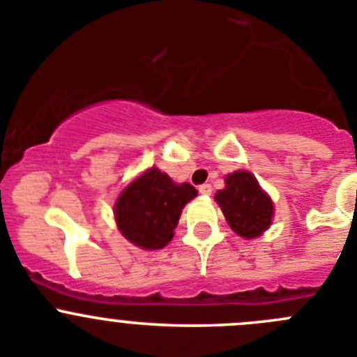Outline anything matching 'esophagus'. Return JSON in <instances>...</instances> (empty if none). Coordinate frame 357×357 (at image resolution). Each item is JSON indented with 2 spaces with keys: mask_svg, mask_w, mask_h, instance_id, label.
I'll return each instance as SVG.
<instances>
[{
  "mask_svg": "<svg viewBox=\"0 0 357 357\" xmlns=\"http://www.w3.org/2000/svg\"><path fill=\"white\" fill-rule=\"evenodd\" d=\"M198 192L204 196H208L212 192V185L211 184H202L200 188H198Z\"/></svg>",
  "mask_w": 357,
  "mask_h": 357,
  "instance_id": "esophagus-1",
  "label": "esophagus"
}]
</instances>
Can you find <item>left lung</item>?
<instances>
[{
  "label": "left lung",
  "instance_id": "8db88e82",
  "mask_svg": "<svg viewBox=\"0 0 357 357\" xmlns=\"http://www.w3.org/2000/svg\"><path fill=\"white\" fill-rule=\"evenodd\" d=\"M227 188L215 192L231 230L241 237H258L273 219V202L250 172H235L225 178Z\"/></svg>",
  "mask_w": 357,
  "mask_h": 357
}]
</instances>
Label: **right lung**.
Returning <instances> with one entry per match:
<instances>
[{
  "label": "right lung",
  "instance_id": "right-lung-1",
  "mask_svg": "<svg viewBox=\"0 0 357 357\" xmlns=\"http://www.w3.org/2000/svg\"><path fill=\"white\" fill-rule=\"evenodd\" d=\"M196 196L191 184H175L166 173L149 169L127 185L114 218L127 241L143 250H161L173 238L184 205Z\"/></svg>",
  "mask_w": 357,
  "mask_h": 357
}]
</instances>
